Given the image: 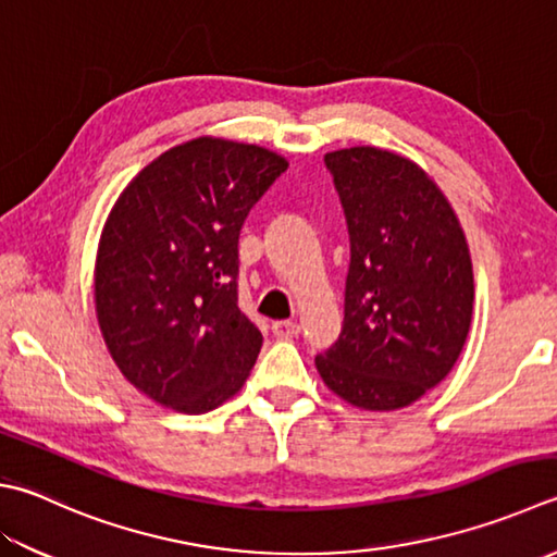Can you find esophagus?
<instances>
[{
  "label": "esophagus",
  "instance_id": "esophagus-1",
  "mask_svg": "<svg viewBox=\"0 0 557 557\" xmlns=\"http://www.w3.org/2000/svg\"><path fill=\"white\" fill-rule=\"evenodd\" d=\"M271 332H274V337H278V339H290V337H298L300 324L293 320H278L271 324Z\"/></svg>",
  "mask_w": 557,
  "mask_h": 557
}]
</instances>
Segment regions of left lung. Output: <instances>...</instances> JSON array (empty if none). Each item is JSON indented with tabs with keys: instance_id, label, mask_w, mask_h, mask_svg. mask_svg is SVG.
I'll return each instance as SVG.
<instances>
[{
	"instance_id": "left-lung-1",
	"label": "left lung",
	"mask_w": 557,
	"mask_h": 557,
	"mask_svg": "<svg viewBox=\"0 0 557 557\" xmlns=\"http://www.w3.org/2000/svg\"><path fill=\"white\" fill-rule=\"evenodd\" d=\"M349 230L339 339L314 356L324 385L385 412L454 369L473 318V264L454 208L422 166L377 148L324 154Z\"/></svg>"
}]
</instances>
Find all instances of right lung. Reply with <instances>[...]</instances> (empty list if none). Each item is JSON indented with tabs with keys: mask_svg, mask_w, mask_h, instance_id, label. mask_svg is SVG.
<instances>
[{
	"mask_svg": "<svg viewBox=\"0 0 557 557\" xmlns=\"http://www.w3.org/2000/svg\"><path fill=\"white\" fill-rule=\"evenodd\" d=\"M286 170L259 145L196 138L115 201L94 269L97 318L115 366L157 405L203 414L245 385L264 339L237 306L239 230Z\"/></svg>",
	"mask_w": 557,
	"mask_h": 557,
	"instance_id": "right-lung-1",
	"label": "right lung"
}]
</instances>
